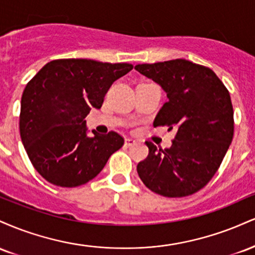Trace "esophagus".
I'll return each mask as SVG.
<instances>
[{
    "mask_svg": "<svg viewBox=\"0 0 255 255\" xmlns=\"http://www.w3.org/2000/svg\"><path fill=\"white\" fill-rule=\"evenodd\" d=\"M135 140L131 139V137H127V139L125 140V145L127 146V147H130V146H133L134 144H135Z\"/></svg>",
    "mask_w": 255,
    "mask_h": 255,
    "instance_id": "esophagus-1",
    "label": "esophagus"
}]
</instances>
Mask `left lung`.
Segmentation results:
<instances>
[{
    "instance_id": "1",
    "label": "left lung",
    "mask_w": 255,
    "mask_h": 255,
    "mask_svg": "<svg viewBox=\"0 0 255 255\" xmlns=\"http://www.w3.org/2000/svg\"><path fill=\"white\" fill-rule=\"evenodd\" d=\"M134 68L159 85L169 99L154 127L177 130L170 148L146 142L148 156L136 166L139 177L163 197L181 198L200 191L218 170L233 140L229 92L215 72L183 58Z\"/></svg>"
}]
</instances>
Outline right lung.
I'll list each match as a JSON object with an SVG mask.
<instances>
[{
	"label": "right lung",
	"instance_id": "right-lung-1",
	"mask_svg": "<svg viewBox=\"0 0 255 255\" xmlns=\"http://www.w3.org/2000/svg\"><path fill=\"white\" fill-rule=\"evenodd\" d=\"M129 63L66 58L46 63L26 85L20 109V136L34 169L48 182L78 187L95 178L125 140L116 131L89 135L86 118L101 109L115 80Z\"/></svg>",
	"mask_w": 255,
	"mask_h": 255
}]
</instances>
